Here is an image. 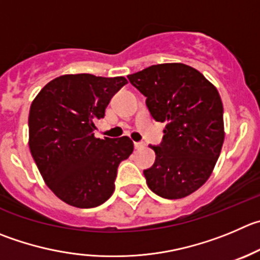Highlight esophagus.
I'll return each instance as SVG.
<instances>
[{
	"mask_svg": "<svg viewBox=\"0 0 260 260\" xmlns=\"http://www.w3.org/2000/svg\"><path fill=\"white\" fill-rule=\"evenodd\" d=\"M134 147H135V149H142V148L145 147V143H143V142H135V143H134Z\"/></svg>",
	"mask_w": 260,
	"mask_h": 260,
	"instance_id": "1",
	"label": "esophagus"
}]
</instances>
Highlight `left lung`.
Instances as JSON below:
<instances>
[{
    "label": "left lung",
    "mask_w": 260,
    "mask_h": 260,
    "mask_svg": "<svg viewBox=\"0 0 260 260\" xmlns=\"http://www.w3.org/2000/svg\"><path fill=\"white\" fill-rule=\"evenodd\" d=\"M127 79L147 97L150 116L167 122L160 144L149 145L155 160L144 170L148 186L166 199L187 197L211 176L223 144L218 90L184 63L153 65Z\"/></svg>",
    "instance_id": "obj_1"
}]
</instances>
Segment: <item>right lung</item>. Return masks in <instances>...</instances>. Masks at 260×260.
Masks as SVG:
<instances>
[{"label":"right lung","instance_id":"right-lung-1","mask_svg":"<svg viewBox=\"0 0 260 260\" xmlns=\"http://www.w3.org/2000/svg\"><path fill=\"white\" fill-rule=\"evenodd\" d=\"M127 80L90 74L49 81L29 112V148L47 186L78 208H94L112 195L117 169L134 150L127 137H94L95 122Z\"/></svg>","mask_w":260,"mask_h":260}]
</instances>
